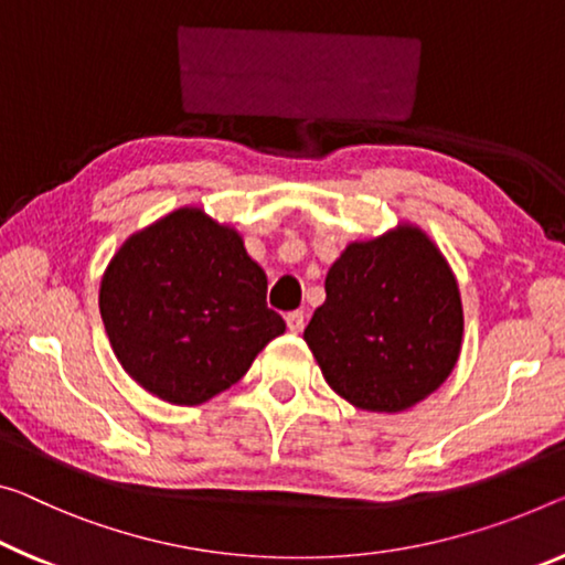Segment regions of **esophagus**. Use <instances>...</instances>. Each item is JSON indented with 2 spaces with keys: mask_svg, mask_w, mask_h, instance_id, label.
<instances>
[{
  "mask_svg": "<svg viewBox=\"0 0 565 565\" xmlns=\"http://www.w3.org/2000/svg\"><path fill=\"white\" fill-rule=\"evenodd\" d=\"M285 323H288L290 333H300L302 328H306V312H302V310L288 312V316H285Z\"/></svg>",
  "mask_w": 565,
  "mask_h": 565,
  "instance_id": "34e87169",
  "label": "esophagus"
}]
</instances>
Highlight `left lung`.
Returning a JSON list of instances; mask_svg holds the SVG:
<instances>
[{
    "mask_svg": "<svg viewBox=\"0 0 565 565\" xmlns=\"http://www.w3.org/2000/svg\"><path fill=\"white\" fill-rule=\"evenodd\" d=\"M306 343L333 392L369 412H402L452 373L462 302L439 249L416 227L353 242L326 277Z\"/></svg>",
    "mask_w": 565,
    "mask_h": 565,
    "instance_id": "1",
    "label": "left lung"
}]
</instances>
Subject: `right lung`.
<instances>
[{
	"mask_svg": "<svg viewBox=\"0 0 565 565\" xmlns=\"http://www.w3.org/2000/svg\"><path fill=\"white\" fill-rule=\"evenodd\" d=\"M113 351L146 392L196 406L245 376L285 331L239 234L179 210L134 234L100 282Z\"/></svg>",
	"mask_w": 565,
	"mask_h": 565,
	"instance_id": "1",
	"label": "right lung"
}]
</instances>
